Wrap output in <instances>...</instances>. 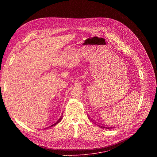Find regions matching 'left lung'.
Segmentation results:
<instances>
[{
  "label": "left lung",
  "instance_id": "obj_1",
  "mask_svg": "<svg viewBox=\"0 0 157 157\" xmlns=\"http://www.w3.org/2000/svg\"><path fill=\"white\" fill-rule=\"evenodd\" d=\"M100 128H105V129H110V128H113V127H105L103 125H98Z\"/></svg>",
  "mask_w": 157,
  "mask_h": 157
}]
</instances>
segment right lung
<instances>
[{"instance_id":"right-lung-1","label":"right lung","mask_w":157,"mask_h":157,"mask_svg":"<svg viewBox=\"0 0 157 157\" xmlns=\"http://www.w3.org/2000/svg\"><path fill=\"white\" fill-rule=\"evenodd\" d=\"M63 115V114H62ZM62 117H63V116H61V117H60V118L55 123V124H53V125H50V127H48L47 128H48V127H53V126H55V125H56V124H58L59 122H61V119H62Z\"/></svg>"}]
</instances>
